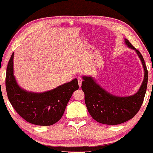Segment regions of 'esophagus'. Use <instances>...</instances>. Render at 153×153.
Segmentation results:
<instances>
[{
	"label": "esophagus",
	"instance_id": "esophagus-1",
	"mask_svg": "<svg viewBox=\"0 0 153 153\" xmlns=\"http://www.w3.org/2000/svg\"><path fill=\"white\" fill-rule=\"evenodd\" d=\"M77 80H78V83H79V87H81V83H82V81H83L82 77H81V76H78V77H77Z\"/></svg>",
	"mask_w": 153,
	"mask_h": 153
}]
</instances>
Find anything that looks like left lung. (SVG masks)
<instances>
[{
    "label": "left lung",
    "mask_w": 153,
    "mask_h": 153,
    "mask_svg": "<svg viewBox=\"0 0 153 153\" xmlns=\"http://www.w3.org/2000/svg\"><path fill=\"white\" fill-rule=\"evenodd\" d=\"M125 43L134 49L144 68V79L139 91L129 97H117L108 93L100 86L91 76H83L81 88L85 95V103L94 120L105 125H118L130 120L139 111L143 104L148 84V72L141 53L129 40Z\"/></svg>",
    "instance_id": "obj_1"
}]
</instances>
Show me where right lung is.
I'll list each match as a JSON object with an SVG mask.
<instances>
[{"label":"right lung","instance_id":"1","mask_svg":"<svg viewBox=\"0 0 153 153\" xmlns=\"http://www.w3.org/2000/svg\"><path fill=\"white\" fill-rule=\"evenodd\" d=\"M14 53L8 62L5 76L7 97L17 114L33 125L49 126L63 115L73 93L79 89L76 79L42 93L27 92L16 83L13 74Z\"/></svg>","mask_w":153,"mask_h":153}]
</instances>
